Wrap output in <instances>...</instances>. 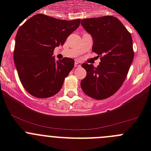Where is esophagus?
Wrapping results in <instances>:
<instances>
[{"instance_id":"1","label":"esophagus","mask_w":151,"mask_h":151,"mask_svg":"<svg viewBox=\"0 0 151 151\" xmlns=\"http://www.w3.org/2000/svg\"><path fill=\"white\" fill-rule=\"evenodd\" d=\"M79 66H81V65H80L79 63L78 62L75 63V67H79Z\"/></svg>"}]
</instances>
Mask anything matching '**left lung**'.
Segmentation results:
<instances>
[{
    "label": "left lung",
    "mask_w": 151,
    "mask_h": 151,
    "mask_svg": "<svg viewBox=\"0 0 151 151\" xmlns=\"http://www.w3.org/2000/svg\"><path fill=\"white\" fill-rule=\"evenodd\" d=\"M81 24L94 39L92 50L101 57L97 67L82 65L87 74L81 82V88L94 99H106L120 88L126 78L134 58L132 38L113 16L84 19Z\"/></svg>",
    "instance_id": "obj_1"
}]
</instances>
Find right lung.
<instances>
[{
	"mask_svg": "<svg viewBox=\"0 0 151 151\" xmlns=\"http://www.w3.org/2000/svg\"><path fill=\"white\" fill-rule=\"evenodd\" d=\"M80 20L36 14L18 29L14 63L22 86L31 95L47 98L60 91L75 62L68 57L55 60L53 52L56 47L64 45L68 36L79 26Z\"/></svg>",
	"mask_w": 151,
	"mask_h": 151,
	"instance_id": "add662e5",
	"label": "right lung"
}]
</instances>
